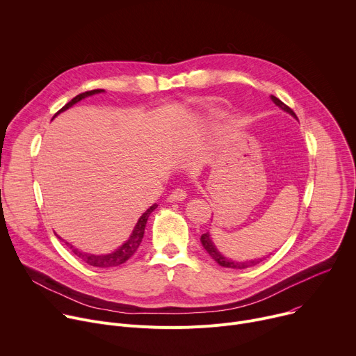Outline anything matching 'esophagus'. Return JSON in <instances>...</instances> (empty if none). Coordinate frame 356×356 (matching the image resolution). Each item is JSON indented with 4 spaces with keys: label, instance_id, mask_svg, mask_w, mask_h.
<instances>
[{
    "label": "esophagus",
    "instance_id": "obj_1",
    "mask_svg": "<svg viewBox=\"0 0 356 356\" xmlns=\"http://www.w3.org/2000/svg\"><path fill=\"white\" fill-rule=\"evenodd\" d=\"M185 198H186V191L184 188H175L168 196V202H181Z\"/></svg>",
    "mask_w": 356,
    "mask_h": 356
}]
</instances>
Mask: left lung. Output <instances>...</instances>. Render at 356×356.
Returning <instances> with one entry per match:
<instances>
[{
  "mask_svg": "<svg viewBox=\"0 0 356 356\" xmlns=\"http://www.w3.org/2000/svg\"><path fill=\"white\" fill-rule=\"evenodd\" d=\"M271 100L274 102V104H275V106H279L282 110L287 111L289 114H291L293 117H296V118H297L296 113H294L289 106H286L280 99H277L275 96H271ZM201 243H202L204 249L209 253V256H211V257H212V259H213L219 266H222V267H227V268H248V267L256 266L257 263H260V261H261V259L250 260V261H233V260L226 259V257H225V256H223V254L216 249V246L213 245L209 232H207V233H204V234L201 236ZM263 259H264V257H263Z\"/></svg>",
  "mask_w": 356,
  "mask_h": 356,
  "instance_id": "8db88e82",
  "label": "left lung"
}]
</instances>
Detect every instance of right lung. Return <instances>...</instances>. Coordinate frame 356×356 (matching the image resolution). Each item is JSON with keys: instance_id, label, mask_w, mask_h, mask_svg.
Listing matches in <instances>:
<instances>
[{"instance_id": "1", "label": "right lung", "mask_w": 356, "mask_h": 356, "mask_svg": "<svg viewBox=\"0 0 356 356\" xmlns=\"http://www.w3.org/2000/svg\"><path fill=\"white\" fill-rule=\"evenodd\" d=\"M103 92H104L103 89H95V90H89V92L77 95V96L73 97L69 103H66L56 114H59V113H62V111L70 108L73 104H76L77 102H81V100L85 99V97H89V96H93V95H97V93H103ZM56 114H55V115H56ZM55 115H54V117H55ZM156 207H158L156 204H154L152 207H149V208L140 216L137 225H136L134 229H133V233L130 234L129 241H126L120 248L115 249L114 252H111V253H108V254H90V253H85V252H82V250H79V249L73 248V246H72L70 243H67V242H65V243H66V246H69V249H70L79 259H82L85 263L90 264V266H93V267L108 268V267L120 266V264L126 263V261L137 252L138 246H140L141 242H143V236H144V230H145V225H147L148 216L151 215V212H152ZM56 236H58V234H56ZM58 238H59V236H58ZM59 239H60V238H59ZM60 241H62V239H60Z\"/></svg>"}]
</instances>
